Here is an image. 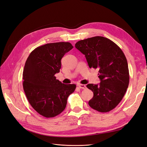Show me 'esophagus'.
Listing matches in <instances>:
<instances>
[{"mask_svg":"<svg viewBox=\"0 0 147 147\" xmlns=\"http://www.w3.org/2000/svg\"><path fill=\"white\" fill-rule=\"evenodd\" d=\"M78 86L80 89H83V90H84V89H86V88L84 84H78Z\"/></svg>","mask_w":147,"mask_h":147,"instance_id":"1","label":"esophagus"}]
</instances>
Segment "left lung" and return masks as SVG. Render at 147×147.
Listing matches in <instances>:
<instances>
[{
	"mask_svg": "<svg viewBox=\"0 0 147 147\" xmlns=\"http://www.w3.org/2000/svg\"><path fill=\"white\" fill-rule=\"evenodd\" d=\"M75 46L85 56L89 67L99 69L100 83L86 85L94 94L89 105L99 112H110L121 102L129 83L125 55L116 43L101 36L82 40Z\"/></svg>",
	"mask_w": 147,
	"mask_h": 147,
	"instance_id": "obj_1",
	"label": "left lung"
}]
</instances>
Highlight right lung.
I'll use <instances>...</instances> for the list:
<instances>
[{"label": "right lung", "mask_w": 147, "mask_h": 147, "mask_svg": "<svg viewBox=\"0 0 147 147\" xmlns=\"http://www.w3.org/2000/svg\"><path fill=\"white\" fill-rule=\"evenodd\" d=\"M69 42L47 43L30 53L23 69V89L32 108L46 118L63 112L75 84H65L56 78L60 72L61 59L73 48Z\"/></svg>", "instance_id": "right-lung-1"}]
</instances>
